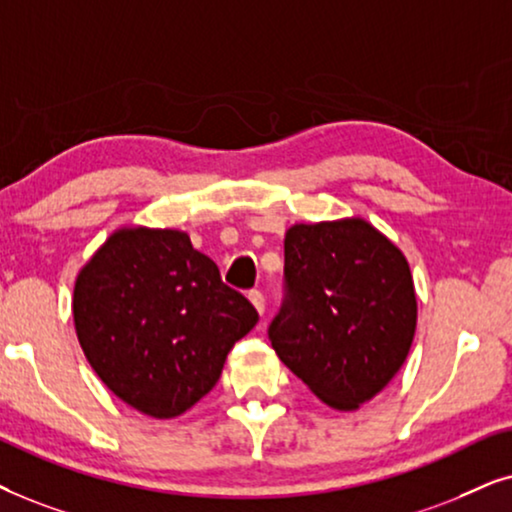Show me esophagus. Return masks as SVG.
Segmentation results:
<instances>
[{
    "instance_id": "34e87169",
    "label": "esophagus",
    "mask_w": 512,
    "mask_h": 512,
    "mask_svg": "<svg viewBox=\"0 0 512 512\" xmlns=\"http://www.w3.org/2000/svg\"><path fill=\"white\" fill-rule=\"evenodd\" d=\"M248 299H250L252 304H255V309H257V311L264 313V306H267V302H264L262 290H250V292H248Z\"/></svg>"
}]
</instances>
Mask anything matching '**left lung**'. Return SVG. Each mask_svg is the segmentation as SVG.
<instances>
[{"instance_id": "left-lung-1", "label": "left lung", "mask_w": 512, "mask_h": 512, "mask_svg": "<svg viewBox=\"0 0 512 512\" xmlns=\"http://www.w3.org/2000/svg\"><path fill=\"white\" fill-rule=\"evenodd\" d=\"M414 327L410 264L386 236L363 220L288 229L269 342L323 403L356 410L377 395L403 367Z\"/></svg>"}]
</instances>
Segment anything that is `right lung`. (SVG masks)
<instances>
[{
	"label": "right lung",
	"instance_id": "obj_1",
	"mask_svg": "<svg viewBox=\"0 0 512 512\" xmlns=\"http://www.w3.org/2000/svg\"><path fill=\"white\" fill-rule=\"evenodd\" d=\"M74 325L95 374L142 414L170 419L213 391L260 320L220 269L173 229H121L74 285Z\"/></svg>",
	"mask_w": 512,
	"mask_h": 512
}]
</instances>
